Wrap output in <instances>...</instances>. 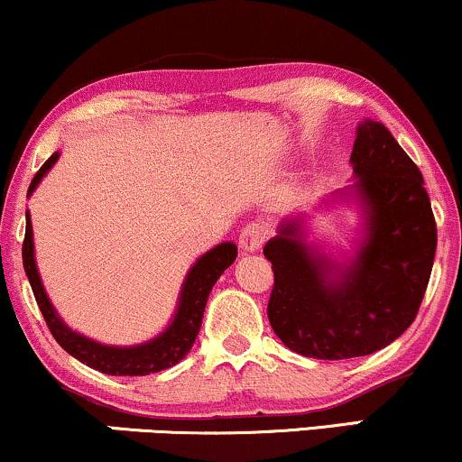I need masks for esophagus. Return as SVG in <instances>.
Wrapping results in <instances>:
<instances>
[{
  "label": "esophagus",
  "mask_w": 462,
  "mask_h": 462,
  "mask_svg": "<svg viewBox=\"0 0 462 462\" xmlns=\"http://www.w3.org/2000/svg\"><path fill=\"white\" fill-rule=\"evenodd\" d=\"M270 226L263 220H253L240 231V246L244 251H257L263 246V242L268 240Z\"/></svg>",
  "instance_id": "34e87169"
}]
</instances>
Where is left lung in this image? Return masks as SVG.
<instances>
[{"instance_id":"left-lung-1","label":"left lung","mask_w":462,"mask_h":462,"mask_svg":"<svg viewBox=\"0 0 462 462\" xmlns=\"http://www.w3.org/2000/svg\"><path fill=\"white\" fill-rule=\"evenodd\" d=\"M367 236L355 263L335 265L302 242L300 225H281L265 244L274 287L273 330L290 350L311 359H352L384 348L413 324L437 251V222L424 177L383 123L365 121L352 149Z\"/></svg>"}]
</instances>
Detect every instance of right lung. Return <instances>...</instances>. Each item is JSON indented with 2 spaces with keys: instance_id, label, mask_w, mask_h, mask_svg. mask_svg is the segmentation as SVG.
Here are the masks:
<instances>
[{
  "instance_id": "add662e5",
  "label": "right lung",
  "mask_w": 462,
  "mask_h": 462,
  "mask_svg": "<svg viewBox=\"0 0 462 462\" xmlns=\"http://www.w3.org/2000/svg\"><path fill=\"white\" fill-rule=\"evenodd\" d=\"M56 160L58 153H53L45 164L41 166V171H38L34 179H32L27 197L34 192V188L41 183V179L45 177V172L53 166ZM236 257L237 248L236 244L231 242L218 244V246L211 248L209 253H205L203 257L192 265V270H189L186 276L181 296H179L177 316L172 319L171 327H168L160 337L146 341V344L132 346V348H114V346L97 344V341L84 337V335L73 333V330L64 327L62 319L56 316L45 290H42L41 276H38L34 263V242H32V222L30 214L25 216L23 268L27 279H30L32 291H34L38 309H41L53 339H56L70 356L86 363L92 370L112 374V376H146V374L166 370V367H172L175 363L181 361L189 352V348H192L194 339H197L211 287H214L216 281L220 279V274L236 262Z\"/></svg>"
}]
</instances>
